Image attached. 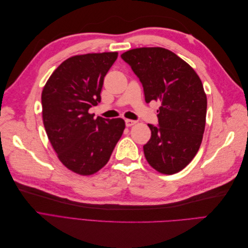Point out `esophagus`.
<instances>
[{
  "mask_svg": "<svg viewBox=\"0 0 248 248\" xmlns=\"http://www.w3.org/2000/svg\"><path fill=\"white\" fill-rule=\"evenodd\" d=\"M136 123H137V121H133V120H129V119H126L125 120V124H126L127 127H130V126L134 125Z\"/></svg>",
  "mask_w": 248,
  "mask_h": 248,
  "instance_id": "1",
  "label": "esophagus"
}]
</instances>
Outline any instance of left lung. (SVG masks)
<instances>
[{
    "mask_svg": "<svg viewBox=\"0 0 248 248\" xmlns=\"http://www.w3.org/2000/svg\"><path fill=\"white\" fill-rule=\"evenodd\" d=\"M121 57L140 78L146 102L161 103L158 126L148 124L151 139L144 145L146 159L161 174H176L202 144L207 114L202 80L189 64L166 48H134Z\"/></svg>",
    "mask_w": 248,
    "mask_h": 248,
    "instance_id": "obj_1",
    "label": "left lung"
}]
</instances>
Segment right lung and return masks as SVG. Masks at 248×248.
<instances>
[{
    "instance_id": "add662e5",
    "label": "right lung",
    "mask_w": 248,
    "mask_h": 248,
    "mask_svg": "<svg viewBox=\"0 0 248 248\" xmlns=\"http://www.w3.org/2000/svg\"><path fill=\"white\" fill-rule=\"evenodd\" d=\"M117 58V51L73 56L43 88L42 119L48 140L60 161L78 175H93L106 166L125 129L121 118L94 119L89 112L100 102L104 77Z\"/></svg>"
}]
</instances>
